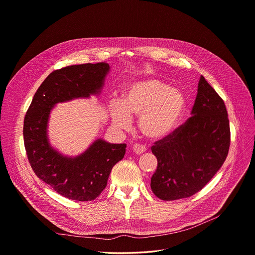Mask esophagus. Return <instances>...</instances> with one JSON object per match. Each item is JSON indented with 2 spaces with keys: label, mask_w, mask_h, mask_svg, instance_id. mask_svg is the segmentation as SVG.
<instances>
[{
  "label": "esophagus",
  "mask_w": 255,
  "mask_h": 255,
  "mask_svg": "<svg viewBox=\"0 0 255 255\" xmlns=\"http://www.w3.org/2000/svg\"><path fill=\"white\" fill-rule=\"evenodd\" d=\"M132 149H133L134 153H136V154H142L146 150V147L143 145H140V144H135V145H133Z\"/></svg>",
  "instance_id": "obj_1"
}]
</instances>
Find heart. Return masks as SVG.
<instances>
[{
	"instance_id": "b5f03b06",
	"label": "heart",
	"mask_w": 255,
	"mask_h": 255,
	"mask_svg": "<svg viewBox=\"0 0 255 255\" xmlns=\"http://www.w3.org/2000/svg\"><path fill=\"white\" fill-rule=\"evenodd\" d=\"M186 107L182 92L166 82L148 78L130 83L123 94L122 103L111 105L113 124L120 129L131 126V116L139 117L138 126L148 139L169 136L178 126Z\"/></svg>"
}]
</instances>
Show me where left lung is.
I'll use <instances>...</instances> for the list:
<instances>
[{
	"label": "left lung",
	"mask_w": 255,
	"mask_h": 255,
	"mask_svg": "<svg viewBox=\"0 0 255 255\" xmlns=\"http://www.w3.org/2000/svg\"><path fill=\"white\" fill-rule=\"evenodd\" d=\"M191 115L151 146L157 168L150 187L161 200L186 198L201 190L228 155L231 133L227 109L203 76L198 82Z\"/></svg>",
	"instance_id": "left-lung-1"
}]
</instances>
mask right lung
<instances>
[{
	"label": "right lung",
	"mask_w": 255,
	"mask_h": 255,
	"mask_svg": "<svg viewBox=\"0 0 255 255\" xmlns=\"http://www.w3.org/2000/svg\"><path fill=\"white\" fill-rule=\"evenodd\" d=\"M109 70L107 63H87L53 71L36 90L25 115L23 137L33 172L69 199H96L106 188L113 167L124 157L126 144L98 139L80 155L64 156L48 139L50 113L58 103L99 95Z\"/></svg>",
	"instance_id": "1"
}]
</instances>
